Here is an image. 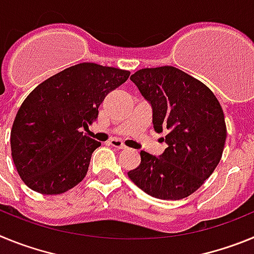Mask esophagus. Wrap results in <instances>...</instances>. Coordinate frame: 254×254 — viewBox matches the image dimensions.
I'll return each mask as SVG.
<instances>
[{"label":"esophagus","instance_id":"34e87169","mask_svg":"<svg viewBox=\"0 0 254 254\" xmlns=\"http://www.w3.org/2000/svg\"><path fill=\"white\" fill-rule=\"evenodd\" d=\"M109 143H111L113 147H117V149H126L125 143L121 140H118V138H111V140H109Z\"/></svg>","mask_w":254,"mask_h":254}]
</instances>
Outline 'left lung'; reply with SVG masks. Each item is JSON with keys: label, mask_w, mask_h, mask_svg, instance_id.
<instances>
[{"label": "left lung", "mask_w": 254, "mask_h": 254, "mask_svg": "<svg viewBox=\"0 0 254 254\" xmlns=\"http://www.w3.org/2000/svg\"><path fill=\"white\" fill-rule=\"evenodd\" d=\"M131 80L151 104L155 131L167 132L168 147L159 158L141 151L129 179L155 198L188 197L221 159L226 140L223 108L205 84L173 66L138 69Z\"/></svg>", "instance_id": "1"}]
</instances>
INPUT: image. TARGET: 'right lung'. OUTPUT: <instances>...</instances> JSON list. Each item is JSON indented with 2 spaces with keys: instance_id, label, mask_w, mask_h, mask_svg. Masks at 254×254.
<instances>
[{
  "instance_id": "obj_1",
  "label": "right lung",
  "mask_w": 254,
  "mask_h": 254,
  "mask_svg": "<svg viewBox=\"0 0 254 254\" xmlns=\"http://www.w3.org/2000/svg\"><path fill=\"white\" fill-rule=\"evenodd\" d=\"M129 71L84 62L38 85L17 111L11 155L20 178L42 194H60L86 176L99 141L80 129L98 118L108 94L127 81Z\"/></svg>"
}]
</instances>
